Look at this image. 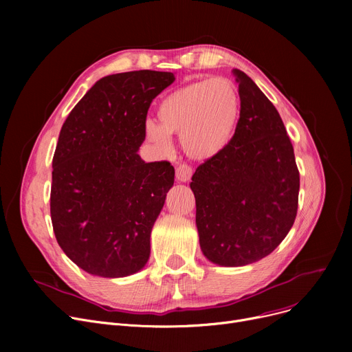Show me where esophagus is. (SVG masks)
Masks as SVG:
<instances>
[{
	"label": "esophagus",
	"mask_w": 352,
	"mask_h": 352,
	"mask_svg": "<svg viewBox=\"0 0 352 352\" xmlns=\"http://www.w3.org/2000/svg\"><path fill=\"white\" fill-rule=\"evenodd\" d=\"M192 175V168L190 165L186 164H181L177 166V171H175V177L179 182H188L191 179Z\"/></svg>",
	"instance_id": "esophagus-1"
}]
</instances>
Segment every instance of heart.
<instances>
[{
  "label": "heart",
  "mask_w": 352,
  "mask_h": 352,
  "mask_svg": "<svg viewBox=\"0 0 352 352\" xmlns=\"http://www.w3.org/2000/svg\"><path fill=\"white\" fill-rule=\"evenodd\" d=\"M241 114V96L228 78L215 77L182 85L157 107V120L145 122V138L158 151H171L170 135L179 134L182 150L194 160H211L231 144Z\"/></svg>",
  "instance_id": "obj_1"
}]
</instances>
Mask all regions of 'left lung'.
Returning a JSON list of instances; mask_svg holds the SVG:
<instances>
[{
    "label": "left lung",
    "instance_id": "left-lung-1",
    "mask_svg": "<svg viewBox=\"0 0 352 352\" xmlns=\"http://www.w3.org/2000/svg\"><path fill=\"white\" fill-rule=\"evenodd\" d=\"M232 74L241 96L234 138L198 166L190 184L201 251L221 267L252 264L278 247L295 221L300 192L278 111L245 72Z\"/></svg>",
    "mask_w": 352,
    "mask_h": 352
}]
</instances>
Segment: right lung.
<instances>
[{
  "instance_id": "1",
  "label": "right lung",
  "mask_w": 352,
  "mask_h": 352,
  "mask_svg": "<svg viewBox=\"0 0 352 352\" xmlns=\"http://www.w3.org/2000/svg\"><path fill=\"white\" fill-rule=\"evenodd\" d=\"M174 81V72L151 69L107 76L63 124L52 158V228L65 255L91 275L122 278L148 263L175 171L138 151L148 108Z\"/></svg>"
}]
</instances>
